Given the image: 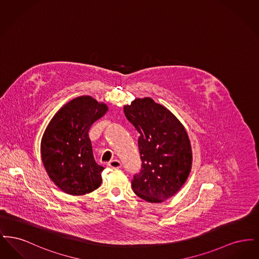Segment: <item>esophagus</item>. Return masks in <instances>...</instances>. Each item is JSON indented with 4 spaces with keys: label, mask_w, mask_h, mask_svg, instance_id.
<instances>
[{
    "label": "esophagus",
    "mask_w": 259,
    "mask_h": 259,
    "mask_svg": "<svg viewBox=\"0 0 259 259\" xmlns=\"http://www.w3.org/2000/svg\"><path fill=\"white\" fill-rule=\"evenodd\" d=\"M108 166L111 167L112 169H118L121 167V162L118 160V159H114V160H111L108 163Z\"/></svg>",
    "instance_id": "1"
}]
</instances>
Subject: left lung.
Wrapping results in <instances>:
<instances>
[{"instance_id":"obj_1","label":"left lung","mask_w":259,"mask_h":259,"mask_svg":"<svg viewBox=\"0 0 259 259\" xmlns=\"http://www.w3.org/2000/svg\"><path fill=\"white\" fill-rule=\"evenodd\" d=\"M124 114L140 134L142 167L133 176V191L149 203L172 197L191 170L192 151L185 127L151 98L136 99L124 107Z\"/></svg>"}]
</instances>
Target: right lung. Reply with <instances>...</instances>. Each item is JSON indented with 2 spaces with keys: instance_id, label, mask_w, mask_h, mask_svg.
Returning a JSON list of instances; mask_svg holds the SVG:
<instances>
[{
  "instance_id": "right-lung-1",
  "label": "right lung",
  "mask_w": 259,
  "mask_h": 259,
  "mask_svg": "<svg viewBox=\"0 0 259 259\" xmlns=\"http://www.w3.org/2000/svg\"><path fill=\"white\" fill-rule=\"evenodd\" d=\"M108 107L90 96L75 98L53 116L41 139L40 152L51 181L71 195L97 189L102 172L93 156L89 130Z\"/></svg>"
}]
</instances>
